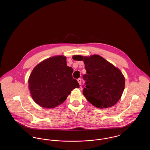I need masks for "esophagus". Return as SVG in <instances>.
<instances>
[{"instance_id": "34e87169", "label": "esophagus", "mask_w": 150, "mask_h": 150, "mask_svg": "<svg viewBox=\"0 0 150 150\" xmlns=\"http://www.w3.org/2000/svg\"><path fill=\"white\" fill-rule=\"evenodd\" d=\"M77 81H78V83H79V84L81 85V79H77Z\"/></svg>"}]
</instances>
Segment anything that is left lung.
I'll return each instance as SVG.
<instances>
[{
    "label": "left lung",
    "instance_id": "8db88e82",
    "mask_svg": "<svg viewBox=\"0 0 150 150\" xmlns=\"http://www.w3.org/2000/svg\"><path fill=\"white\" fill-rule=\"evenodd\" d=\"M74 60L83 61L86 74L83 95L93 106L110 107L120 99L125 87V78L121 70L98 55L89 57L74 55ZM84 87V86H83Z\"/></svg>",
    "mask_w": 150,
    "mask_h": 150
}]
</instances>
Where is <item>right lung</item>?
<instances>
[{"instance_id":"right-lung-1","label":"right lung","mask_w":150,"mask_h":150,"mask_svg":"<svg viewBox=\"0 0 150 150\" xmlns=\"http://www.w3.org/2000/svg\"><path fill=\"white\" fill-rule=\"evenodd\" d=\"M66 58L59 55L45 59L30 74L28 83L31 96L40 106L52 108L62 104L71 91L79 88L72 76L73 69Z\"/></svg>"}]
</instances>
